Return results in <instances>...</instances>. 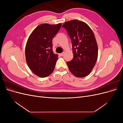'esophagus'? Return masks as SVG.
<instances>
[{"instance_id": "1", "label": "esophagus", "mask_w": 123, "mask_h": 123, "mask_svg": "<svg viewBox=\"0 0 123 123\" xmlns=\"http://www.w3.org/2000/svg\"><path fill=\"white\" fill-rule=\"evenodd\" d=\"M64 54H65V53H64V52H62V53L60 54V55L62 56H63L64 55Z\"/></svg>"}]
</instances>
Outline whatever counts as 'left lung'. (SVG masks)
<instances>
[{"label": "left lung", "instance_id": "obj_1", "mask_svg": "<svg viewBox=\"0 0 123 123\" xmlns=\"http://www.w3.org/2000/svg\"><path fill=\"white\" fill-rule=\"evenodd\" d=\"M71 39L73 58L67 62L70 71L77 77L87 76L94 67L98 57V47L90 27L83 21L72 20L62 25Z\"/></svg>", "mask_w": 123, "mask_h": 123}]
</instances>
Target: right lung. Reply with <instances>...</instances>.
I'll return each mask as SVG.
<instances>
[{
    "mask_svg": "<svg viewBox=\"0 0 123 123\" xmlns=\"http://www.w3.org/2000/svg\"><path fill=\"white\" fill-rule=\"evenodd\" d=\"M62 24H42L29 36L25 46V59L29 67L40 77H47L53 72L58 55L52 51V39L61 29Z\"/></svg>",
    "mask_w": 123,
    "mask_h": 123,
    "instance_id": "1",
    "label": "right lung"
}]
</instances>
